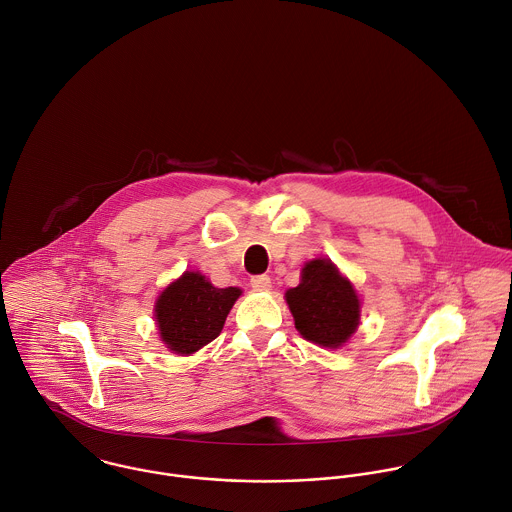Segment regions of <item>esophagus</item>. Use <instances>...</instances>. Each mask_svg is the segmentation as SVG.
Returning <instances> with one entry per match:
<instances>
[{
    "label": "esophagus",
    "instance_id": "1",
    "mask_svg": "<svg viewBox=\"0 0 512 512\" xmlns=\"http://www.w3.org/2000/svg\"><path fill=\"white\" fill-rule=\"evenodd\" d=\"M251 287L255 291H269L271 289V277L269 275H255V277H251Z\"/></svg>",
    "mask_w": 512,
    "mask_h": 512
}]
</instances>
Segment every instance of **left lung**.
Wrapping results in <instances>:
<instances>
[{
    "instance_id": "left-lung-1",
    "label": "left lung",
    "mask_w": 512,
    "mask_h": 512,
    "mask_svg": "<svg viewBox=\"0 0 512 512\" xmlns=\"http://www.w3.org/2000/svg\"><path fill=\"white\" fill-rule=\"evenodd\" d=\"M285 299L301 336L322 348H340L358 328L356 289L330 259L305 263L299 287L289 289Z\"/></svg>"
}]
</instances>
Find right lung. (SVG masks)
Here are the masks:
<instances>
[{
  "instance_id": "add662e5",
  "label": "right lung",
  "mask_w": 512,
  "mask_h": 512,
  "mask_svg": "<svg viewBox=\"0 0 512 512\" xmlns=\"http://www.w3.org/2000/svg\"><path fill=\"white\" fill-rule=\"evenodd\" d=\"M241 289L213 287L202 273L186 271L158 297L154 318L160 338L172 352L190 356L215 340Z\"/></svg>"
}]
</instances>
